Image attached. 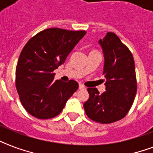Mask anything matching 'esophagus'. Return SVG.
I'll return each mask as SVG.
<instances>
[{"label":"esophagus","instance_id":"1","mask_svg":"<svg viewBox=\"0 0 153 153\" xmlns=\"http://www.w3.org/2000/svg\"><path fill=\"white\" fill-rule=\"evenodd\" d=\"M79 90H84L85 89V86L82 85V84H79Z\"/></svg>","mask_w":153,"mask_h":153}]
</instances>
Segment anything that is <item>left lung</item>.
Returning a JSON list of instances; mask_svg holds the SVG:
<instances>
[{"label":"left lung","instance_id":"obj_1","mask_svg":"<svg viewBox=\"0 0 153 153\" xmlns=\"http://www.w3.org/2000/svg\"><path fill=\"white\" fill-rule=\"evenodd\" d=\"M99 44L105 57V91L87 89L90 98L83 106L89 118L109 124L124 118L133 105L137 89L135 64L129 49L114 32H107Z\"/></svg>","mask_w":153,"mask_h":153}]
</instances>
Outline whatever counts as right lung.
Returning <instances> with one entry per match:
<instances>
[{
    "label": "right lung",
    "instance_id": "add662e5",
    "mask_svg": "<svg viewBox=\"0 0 153 153\" xmlns=\"http://www.w3.org/2000/svg\"><path fill=\"white\" fill-rule=\"evenodd\" d=\"M86 31L58 27L39 32L27 42L16 69V88L26 111L39 119L55 117L79 88L74 80H55V71L64 63Z\"/></svg>",
    "mask_w": 153,
    "mask_h": 153
}]
</instances>
